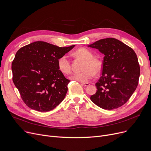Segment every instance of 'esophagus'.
Listing matches in <instances>:
<instances>
[{
	"label": "esophagus",
	"instance_id": "obj_1",
	"mask_svg": "<svg viewBox=\"0 0 151 151\" xmlns=\"http://www.w3.org/2000/svg\"><path fill=\"white\" fill-rule=\"evenodd\" d=\"M81 84H82L83 85H84V86H88L90 85L89 83H81Z\"/></svg>",
	"mask_w": 151,
	"mask_h": 151
}]
</instances>
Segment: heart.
Masks as SVG:
<instances>
[{
  "label": "heart",
  "mask_w": 151,
  "mask_h": 151,
  "mask_svg": "<svg viewBox=\"0 0 151 151\" xmlns=\"http://www.w3.org/2000/svg\"><path fill=\"white\" fill-rule=\"evenodd\" d=\"M76 56L84 60V63L81 72L73 73L70 76V79L77 81L86 83L91 80L95 75L99 73L101 70V62L100 60L93 58V54L88 49L81 47L75 52ZM58 67L60 71L65 75L71 72V63L67 55H63L58 60Z\"/></svg>",
  "instance_id": "heart-1"
}]
</instances>
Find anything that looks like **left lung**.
Instances as JSON below:
<instances>
[{
	"instance_id": "8db88e82",
	"label": "left lung",
	"mask_w": 151,
	"mask_h": 151,
	"mask_svg": "<svg viewBox=\"0 0 151 151\" xmlns=\"http://www.w3.org/2000/svg\"><path fill=\"white\" fill-rule=\"evenodd\" d=\"M105 55L97 91L91 100L104 109H114L126 104L137 89L140 67L132 48L114 38H106L89 45Z\"/></svg>"
}]
</instances>
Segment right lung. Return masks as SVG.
Instances as JSON below:
<instances>
[{
    "instance_id": "1",
    "label": "right lung",
    "mask_w": 151,
    "mask_h": 151,
    "mask_svg": "<svg viewBox=\"0 0 151 151\" xmlns=\"http://www.w3.org/2000/svg\"><path fill=\"white\" fill-rule=\"evenodd\" d=\"M74 46L59 47L38 41L16 53L12 64L13 81L28 107L47 112L64 99L70 81L59 71L58 60Z\"/></svg>"
}]
</instances>
